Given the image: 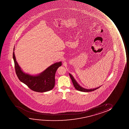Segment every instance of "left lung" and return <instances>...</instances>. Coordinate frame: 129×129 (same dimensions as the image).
<instances>
[{
    "label": "left lung",
    "mask_w": 129,
    "mask_h": 129,
    "mask_svg": "<svg viewBox=\"0 0 129 129\" xmlns=\"http://www.w3.org/2000/svg\"><path fill=\"white\" fill-rule=\"evenodd\" d=\"M69 75H70V76L71 77V79L72 81L73 84L75 88H76L77 90L80 91L84 92H92V91H93L94 90L97 89H98V88H99L100 87H98V88H93V89H85V88H82L78 84V83L76 82L75 80L74 79V78H73V77L72 76L71 74H69Z\"/></svg>",
    "instance_id": "1"
}]
</instances>
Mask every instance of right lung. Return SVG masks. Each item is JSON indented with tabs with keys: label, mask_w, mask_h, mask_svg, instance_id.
Here are the masks:
<instances>
[{
	"label": "right lung",
	"mask_w": 129,
	"mask_h": 129,
	"mask_svg": "<svg viewBox=\"0 0 129 129\" xmlns=\"http://www.w3.org/2000/svg\"><path fill=\"white\" fill-rule=\"evenodd\" d=\"M14 67L17 76L20 81L26 85L34 91L39 92L51 90L55 85V74L58 67L62 66V62L55 63L37 76H31L25 74L21 71L15 59L14 52L13 54Z\"/></svg>",
	"instance_id": "right-lung-1"
}]
</instances>
